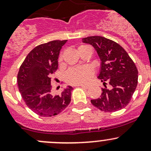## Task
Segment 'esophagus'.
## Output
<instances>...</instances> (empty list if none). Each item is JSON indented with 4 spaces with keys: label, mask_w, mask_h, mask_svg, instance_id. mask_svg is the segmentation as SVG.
<instances>
[{
    "label": "esophagus",
    "mask_w": 151,
    "mask_h": 151,
    "mask_svg": "<svg viewBox=\"0 0 151 151\" xmlns=\"http://www.w3.org/2000/svg\"><path fill=\"white\" fill-rule=\"evenodd\" d=\"M80 86H81L82 88H84V89H88V88L89 87V85H87V84H81V85H80Z\"/></svg>",
    "instance_id": "esophagus-1"
}]
</instances>
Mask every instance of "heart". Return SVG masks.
Returning <instances> with one entry per match:
<instances>
[{
  "mask_svg": "<svg viewBox=\"0 0 151 151\" xmlns=\"http://www.w3.org/2000/svg\"><path fill=\"white\" fill-rule=\"evenodd\" d=\"M85 45H81L79 47H81ZM60 57V60H61ZM93 74V70L91 67L88 66L84 67H72L67 71L65 74V79L68 83L72 84H84L89 80Z\"/></svg>",
  "mask_w": 151,
  "mask_h": 151,
  "instance_id": "1",
  "label": "heart"
}]
</instances>
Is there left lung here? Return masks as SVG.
<instances>
[{"label": "left lung", "mask_w": 151, "mask_h": 151, "mask_svg": "<svg viewBox=\"0 0 151 151\" xmlns=\"http://www.w3.org/2000/svg\"><path fill=\"white\" fill-rule=\"evenodd\" d=\"M91 45L101 61L100 73L105 88H101L100 98L91 99L95 107L105 112H115L129 104L138 84V70L129 54L111 40L101 36L82 39Z\"/></svg>", "instance_id": "8db88e82"}]
</instances>
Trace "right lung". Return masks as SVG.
Listing matches in <instances>:
<instances>
[{
  "label": "right lung",
  "instance_id": "right-lung-1",
  "mask_svg": "<svg viewBox=\"0 0 151 151\" xmlns=\"http://www.w3.org/2000/svg\"><path fill=\"white\" fill-rule=\"evenodd\" d=\"M67 40L50 41L34 48L27 55L18 74L19 91L26 105L40 116L61 113L71 101L68 86L59 95L52 92L51 79L58 68V57Z\"/></svg>",
  "mask_w": 151,
  "mask_h": 151
}]
</instances>
